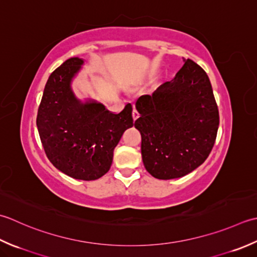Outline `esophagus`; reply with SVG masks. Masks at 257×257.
Here are the masks:
<instances>
[{
	"mask_svg": "<svg viewBox=\"0 0 257 257\" xmlns=\"http://www.w3.org/2000/svg\"><path fill=\"white\" fill-rule=\"evenodd\" d=\"M139 112H138V109H136L135 108V106H133V112H132V116H133V118L134 119H136V118H138L139 117Z\"/></svg>",
	"mask_w": 257,
	"mask_h": 257,
	"instance_id": "1",
	"label": "esophagus"
}]
</instances>
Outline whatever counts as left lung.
Masks as SVG:
<instances>
[{"instance_id": "1", "label": "left lung", "mask_w": 257, "mask_h": 257, "mask_svg": "<svg viewBox=\"0 0 257 257\" xmlns=\"http://www.w3.org/2000/svg\"><path fill=\"white\" fill-rule=\"evenodd\" d=\"M170 82L136 101L134 126L142 136L146 171L159 180L184 176L200 166L215 143L219 124L209 78L190 59Z\"/></svg>"}]
</instances>
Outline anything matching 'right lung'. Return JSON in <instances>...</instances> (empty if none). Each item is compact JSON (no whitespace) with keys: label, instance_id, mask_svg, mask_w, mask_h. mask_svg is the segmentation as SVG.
<instances>
[{"label":"right lung","instance_id":"obj_1","mask_svg":"<svg viewBox=\"0 0 257 257\" xmlns=\"http://www.w3.org/2000/svg\"><path fill=\"white\" fill-rule=\"evenodd\" d=\"M83 63L71 57L50 75L36 125L45 154L57 170L75 180L93 181L108 172L115 146L134 123L130 103L112 113L94 99L75 96L71 83Z\"/></svg>","mask_w":257,"mask_h":257}]
</instances>
